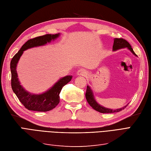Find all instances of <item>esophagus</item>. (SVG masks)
<instances>
[{
  "label": "esophagus",
  "mask_w": 151,
  "mask_h": 151,
  "mask_svg": "<svg viewBox=\"0 0 151 151\" xmlns=\"http://www.w3.org/2000/svg\"><path fill=\"white\" fill-rule=\"evenodd\" d=\"M77 75H78V76H86L87 75V72L83 68L80 69V70H78V72H77Z\"/></svg>",
  "instance_id": "obj_1"
}]
</instances>
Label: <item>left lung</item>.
<instances>
[{
  "label": "left lung",
  "mask_w": 151,
  "mask_h": 151,
  "mask_svg": "<svg viewBox=\"0 0 151 151\" xmlns=\"http://www.w3.org/2000/svg\"><path fill=\"white\" fill-rule=\"evenodd\" d=\"M126 47L129 50H130V51H131V52L134 55H135L136 56H137V55L134 53L133 49H132L130 44L129 43V42H127L126 40H124L123 38L114 39V43L113 45V50H116L120 49H122V48H126ZM85 96H86L87 102H88V104L90 105V106H91V107H92L95 110H96V111L102 113H115V112H119V111H122V110L124 109L125 108H126V106H127V105L120 109H109L107 108H104L103 106L99 105L97 102V101L95 100L93 91L91 90V88L89 86H87Z\"/></svg>",
  "instance_id": "obj_1"
}]
</instances>
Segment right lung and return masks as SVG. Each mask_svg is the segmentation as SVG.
<instances>
[{
    "instance_id": "add662e5",
    "label": "right lung",
    "mask_w": 151,
    "mask_h": 151,
    "mask_svg": "<svg viewBox=\"0 0 151 151\" xmlns=\"http://www.w3.org/2000/svg\"><path fill=\"white\" fill-rule=\"evenodd\" d=\"M60 36V33L56 35H45L35 38L29 40L25 42L19 51L14 55L11 61L10 68L12 73V88L25 108L31 111H48L56 107L60 102V93L63 87L70 81L72 76H67L62 78L54 84L49 90L42 94H32L25 91L20 85L17 72V65L24 51L32 47L45 45L51 40H54Z\"/></svg>"
}]
</instances>
